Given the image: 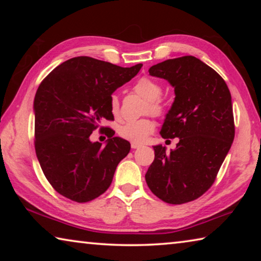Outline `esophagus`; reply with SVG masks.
<instances>
[{
    "instance_id": "esophagus-1",
    "label": "esophagus",
    "mask_w": 261,
    "mask_h": 261,
    "mask_svg": "<svg viewBox=\"0 0 261 261\" xmlns=\"http://www.w3.org/2000/svg\"><path fill=\"white\" fill-rule=\"evenodd\" d=\"M131 147L134 148V149H136V148H139V147H141V145L137 144V143H131Z\"/></svg>"
}]
</instances>
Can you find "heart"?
I'll return each instance as SVG.
<instances>
[{
  "instance_id": "heart-1",
  "label": "heart",
  "mask_w": 261,
  "mask_h": 261,
  "mask_svg": "<svg viewBox=\"0 0 261 261\" xmlns=\"http://www.w3.org/2000/svg\"><path fill=\"white\" fill-rule=\"evenodd\" d=\"M134 91L137 94L147 100V112L154 116H161L165 113V105L160 99L162 87L160 84L149 77H143L137 81L134 86ZM110 112L115 117L120 116V99L116 94H113L109 100ZM154 131V122L149 118L129 121L120 126L118 135L132 143H143L147 137Z\"/></svg>"
}]
</instances>
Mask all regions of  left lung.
<instances>
[{
    "instance_id": "obj_1",
    "label": "left lung",
    "mask_w": 261,
    "mask_h": 261,
    "mask_svg": "<svg viewBox=\"0 0 261 261\" xmlns=\"http://www.w3.org/2000/svg\"><path fill=\"white\" fill-rule=\"evenodd\" d=\"M175 88V100L163 122L162 138H178L168 153L153 146L154 161L145 179L168 204L202 196L214 183L235 137L231 95L223 78L194 56L163 61L149 68Z\"/></svg>"
}]
</instances>
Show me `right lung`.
<instances>
[{"instance_id": "1", "label": "right lung", "mask_w": 261, "mask_h": 261, "mask_svg": "<svg viewBox=\"0 0 261 261\" xmlns=\"http://www.w3.org/2000/svg\"><path fill=\"white\" fill-rule=\"evenodd\" d=\"M141 67L122 68L78 56L41 82L33 103L35 153L48 182L63 197L87 202L110 187L130 143L114 137L112 129L105 146L91 141L90 136L105 118L114 120L110 96Z\"/></svg>"}]
</instances>
